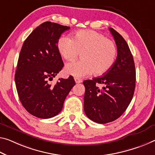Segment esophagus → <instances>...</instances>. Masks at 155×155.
Wrapping results in <instances>:
<instances>
[{"mask_svg":"<svg viewBox=\"0 0 155 155\" xmlns=\"http://www.w3.org/2000/svg\"><path fill=\"white\" fill-rule=\"evenodd\" d=\"M74 81H75L76 83H80L82 82L81 79H80V78H76V77L74 78Z\"/></svg>","mask_w":155,"mask_h":155,"instance_id":"1","label":"esophagus"}]
</instances>
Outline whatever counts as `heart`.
Instances as JSON below:
<instances>
[{"mask_svg":"<svg viewBox=\"0 0 155 155\" xmlns=\"http://www.w3.org/2000/svg\"><path fill=\"white\" fill-rule=\"evenodd\" d=\"M57 45L60 54L66 61H74L81 53V61L68 63L64 69L66 74L77 78L92 73L96 76L107 73L114 65L117 55L114 41L90 29L76 31L73 38L62 36Z\"/></svg>","mask_w":155,"mask_h":155,"instance_id":"1","label":"heart"}]
</instances>
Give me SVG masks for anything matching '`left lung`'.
I'll return each mask as SVG.
<instances>
[{"mask_svg":"<svg viewBox=\"0 0 155 155\" xmlns=\"http://www.w3.org/2000/svg\"><path fill=\"white\" fill-rule=\"evenodd\" d=\"M109 30L117 48V57L112 68L103 77L83 81L85 88L84 111L98 124H107L122 115L133 97L136 71L133 56L121 34L113 28ZM103 85L102 88L97 86Z\"/></svg>","mask_w":155,"mask_h":155,"instance_id":"8db88e82","label":"left lung"}]
</instances>
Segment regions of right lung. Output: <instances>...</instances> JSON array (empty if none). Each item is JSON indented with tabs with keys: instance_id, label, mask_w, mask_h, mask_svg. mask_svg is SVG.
Returning <instances> with one entry per match:
<instances>
[{
	"instance_id": "1",
	"label": "right lung",
	"mask_w": 155,
	"mask_h": 155,
	"mask_svg": "<svg viewBox=\"0 0 155 155\" xmlns=\"http://www.w3.org/2000/svg\"><path fill=\"white\" fill-rule=\"evenodd\" d=\"M70 27L47 21L41 24L24 41L15 74L17 92L23 106L33 116L49 119L57 115L75 85L72 76L50 83L62 70L58 50L61 34Z\"/></svg>"
}]
</instances>
